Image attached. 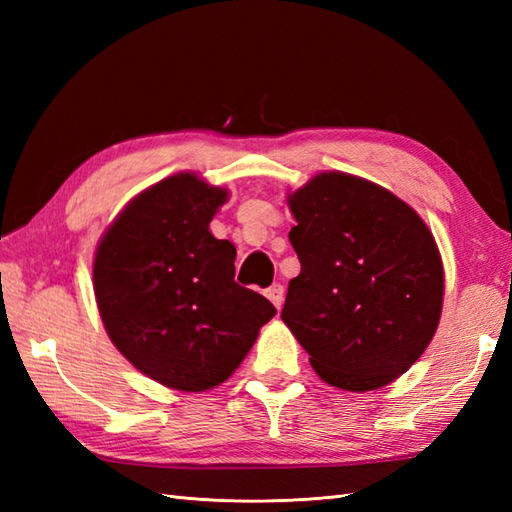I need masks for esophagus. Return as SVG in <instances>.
Listing matches in <instances>:
<instances>
[{
	"label": "esophagus",
	"instance_id": "34e87169",
	"mask_svg": "<svg viewBox=\"0 0 512 512\" xmlns=\"http://www.w3.org/2000/svg\"><path fill=\"white\" fill-rule=\"evenodd\" d=\"M266 297L273 301V306L279 310L281 306H284V286L281 284H273L268 290H266Z\"/></svg>",
	"mask_w": 512,
	"mask_h": 512
}]
</instances>
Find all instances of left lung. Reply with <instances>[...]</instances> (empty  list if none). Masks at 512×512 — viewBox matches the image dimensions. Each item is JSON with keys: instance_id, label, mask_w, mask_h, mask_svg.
Returning a JSON list of instances; mask_svg holds the SVG:
<instances>
[{"instance_id": "left-lung-1", "label": "left lung", "mask_w": 512, "mask_h": 512, "mask_svg": "<svg viewBox=\"0 0 512 512\" xmlns=\"http://www.w3.org/2000/svg\"><path fill=\"white\" fill-rule=\"evenodd\" d=\"M290 279L281 319L325 383L378 389L405 374L436 334L444 270L409 204L347 173H319L290 195Z\"/></svg>"}]
</instances>
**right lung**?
I'll list each match as a JSON object with an SVG mask.
<instances>
[{
	"mask_svg": "<svg viewBox=\"0 0 512 512\" xmlns=\"http://www.w3.org/2000/svg\"><path fill=\"white\" fill-rule=\"evenodd\" d=\"M226 191L178 173L140 193L107 228L94 292L112 343L180 391L224 383L277 310L235 281V246L209 222Z\"/></svg>",
	"mask_w": 512,
	"mask_h": 512,
	"instance_id": "add662e5",
	"label": "right lung"
}]
</instances>
